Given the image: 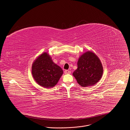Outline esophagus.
Here are the masks:
<instances>
[{
	"mask_svg": "<svg viewBox=\"0 0 130 130\" xmlns=\"http://www.w3.org/2000/svg\"><path fill=\"white\" fill-rule=\"evenodd\" d=\"M64 74H70L71 71H70L69 70H65V71H64Z\"/></svg>",
	"mask_w": 130,
	"mask_h": 130,
	"instance_id": "obj_1",
	"label": "esophagus"
}]
</instances>
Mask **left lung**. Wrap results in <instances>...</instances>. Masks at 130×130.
Instances as JSON below:
<instances>
[{"label":"left lung","instance_id":"obj_1","mask_svg":"<svg viewBox=\"0 0 130 130\" xmlns=\"http://www.w3.org/2000/svg\"><path fill=\"white\" fill-rule=\"evenodd\" d=\"M77 68L73 75L82 87L94 85L101 79L103 67L99 58L91 51L81 55L77 63Z\"/></svg>","mask_w":130,"mask_h":130}]
</instances>
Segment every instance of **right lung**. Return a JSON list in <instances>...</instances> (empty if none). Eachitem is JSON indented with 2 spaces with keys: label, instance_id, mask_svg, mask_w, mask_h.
Returning a JSON list of instances; mask_svg holds the SVG:
<instances>
[{
  "label": "right lung",
  "instance_id": "obj_1",
  "mask_svg": "<svg viewBox=\"0 0 130 130\" xmlns=\"http://www.w3.org/2000/svg\"><path fill=\"white\" fill-rule=\"evenodd\" d=\"M31 71L35 81L44 88L54 87L63 74L61 67L54 63L46 52L40 54L34 61Z\"/></svg>",
  "mask_w": 130,
  "mask_h": 130
}]
</instances>
